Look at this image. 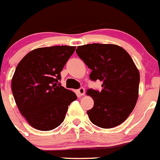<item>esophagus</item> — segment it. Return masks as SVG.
I'll return each instance as SVG.
<instances>
[{"label":"esophagus","instance_id":"34e87169","mask_svg":"<svg viewBox=\"0 0 160 160\" xmlns=\"http://www.w3.org/2000/svg\"><path fill=\"white\" fill-rule=\"evenodd\" d=\"M78 94L80 96L84 95V94H85V89L82 88H82H80V89H78Z\"/></svg>","mask_w":160,"mask_h":160}]
</instances>
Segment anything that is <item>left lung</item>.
<instances>
[{"label":"left lung","instance_id":"8db88e82","mask_svg":"<svg viewBox=\"0 0 160 160\" xmlns=\"http://www.w3.org/2000/svg\"><path fill=\"white\" fill-rule=\"evenodd\" d=\"M76 53L90 70V78L102 82L101 91L88 89L94 107L87 111L93 124L112 128L122 123L135 107L139 72L129 53L113 44L78 46Z\"/></svg>","mask_w":160,"mask_h":160}]
</instances>
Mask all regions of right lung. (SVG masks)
<instances>
[{
  "label": "right lung",
  "instance_id": "add662e5",
  "mask_svg": "<svg viewBox=\"0 0 160 160\" xmlns=\"http://www.w3.org/2000/svg\"><path fill=\"white\" fill-rule=\"evenodd\" d=\"M75 46L35 49L21 60L12 78V91L21 114L39 131H51L64 121L75 93L62 87L61 71Z\"/></svg>",
  "mask_w": 160,
  "mask_h": 160
}]
</instances>
